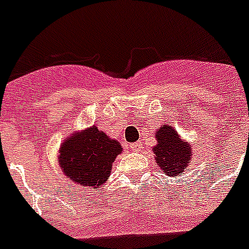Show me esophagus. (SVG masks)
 Wrapping results in <instances>:
<instances>
[{
    "instance_id": "esophagus-1",
    "label": "esophagus",
    "mask_w": 249,
    "mask_h": 249,
    "mask_svg": "<svg viewBox=\"0 0 249 249\" xmlns=\"http://www.w3.org/2000/svg\"><path fill=\"white\" fill-rule=\"evenodd\" d=\"M141 148H142V143H141V142H136V143L130 144V151L133 152L141 151Z\"/></svg>"
}]
</instances>
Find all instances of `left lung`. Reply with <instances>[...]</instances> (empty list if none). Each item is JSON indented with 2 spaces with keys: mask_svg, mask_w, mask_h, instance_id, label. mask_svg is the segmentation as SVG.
<instances>
[{
  "mask_svg": "<svg viewBox=\"0 0 249 249\" xmlns=\"http://www.w3.org/2000/svg\"><path fill=\"white\" fill-rule=\"evenodd\" d=\"M156 146L152 147L156 164L168 177H176L187 170L193 160V150L170 125L164 124L156 130Z\"/></svg>",
  "mask_w": 249,
  "mask_h": 249,
  "instance_id": "obj_1",
  "label": "left lung"
}]
</instances>
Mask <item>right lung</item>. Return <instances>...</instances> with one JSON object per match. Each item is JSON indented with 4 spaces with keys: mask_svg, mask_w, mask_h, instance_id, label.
Listing matches in <instances>:
<instances>
[{
    "mask_svg": "<svg viewBox=\"0 0 249 249\" xmlns=\"http://www.w3.org/2000/svg\"><path fill=\"white\" fill-rule=\"evenodd\" d=\"M123 151L116 140H111L94 125L67 137L59 148L56 161L75 185L101 187L111 174V168Z\"/></svg>",
    "mask_w": 249,
    "mask_h": 249,
    "instance_id": "add662e5",
    "label": "right lung"
}]
</instances>
